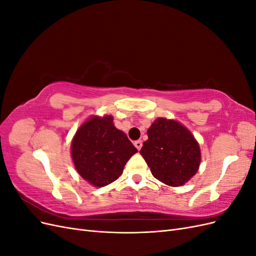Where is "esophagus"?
Segmentation results:
<instances>
[{
    "instance_id": "1",
    "label": "esophagus",
    "mask_w": 256,
    "mask_h": 256,
    "mask_svg": "<svg viewBox=\"0 0 256 256\" xmlns=\"http://www.w3.org/2000/svg\"><path fill=\"white\" fill-rule=\"evenodd\" d=\"M134 146L136 147V150H141V147H142V141H140V140L136 141V142H134Z\"/></svg>"
}]
</instances>
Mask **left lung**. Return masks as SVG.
<instances>
[{
    "label": "left lung",
    "mask_w": 256,
    "mask_h": 256,
    "mask_svg": "<svg viewBox=\"0 0 256 256\" xmlns=\"http://www.w3.org/2000/svg\"><path fill=\"white\" fill-rule=\"evenodd\" d=\"M148 140L140 154L154 178L171 187L184 184L198 172L200 150L180 122L159 118L147 130Z\"/></svg>",
    "instance_id": "1"
}]
</instances>
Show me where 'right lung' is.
I'll use <instances>...</instances> for the list:
<instances>
[{
  "mask_svg": "<svg viewBox=\"0 0 256 256\" xmlns=\"http://www.w3.org/2000/svg\"><path fill=\"white\" fill-rule=\"evenodd\" d=\"M136 152L127 136L114 126L111 115L92 116L76 130L72 142L76 172L95 187L118 180Z\"/></svg>",
  "mask_w": 256,
  "mask_h": 256,
  "instance_id": "right-lung-1",
  "label": "right lung"
}]
</instances>
